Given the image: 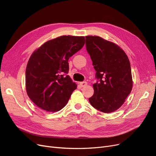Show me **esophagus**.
<instances>
[{"label":"esophagus","instance_id":"34e87169","mask_svg":"<svg viewBox=\"0 0 156 156\" xmlns=\"http://www.w3.org/2000/svg\"><path fill=\"white\" fill-rule=\"evenodd\" d=\"M87 85V83L86 82V81H82V82H80V85L81 87H85Z\"/></svg>","mask_w":156,"mask_h":156}]
</instances>
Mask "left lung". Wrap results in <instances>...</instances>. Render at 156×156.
<instances>
[{
  "instance_id": "8db88e82",
  "label": "left lung",
  "mask_w": 156,
  "mask_h": 156,
  "mask_svg": "<svg viewBox=\"0 0 156 156\" xmlns=\"http://www.w3.org/2000/svg\"><path fill=\"white\" fill-rule=\"evenodd\" d=\"M86 48L98 80L89 102L105 113L123 104L133 87L132 70L126 53L116 44L98 36H87Z\"/></svg>"
}]
</instances>
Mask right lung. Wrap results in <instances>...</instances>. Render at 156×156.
Segmentation results:
<instances>
[{"mask_svg":"<svg viewBox=\"0 0 156 156\" xmlns=\"http://www.w3.org/2000/svg\"><path fill=\"white\" fill-rule=\"evenodd\" d=\"M85 44L84 37L61 36L33 53L26 69V89L31 101L48 112L62 109L77 85L67 74L69 57Z\"/></svg>","mask_w":156,"mask_h":156,"instance_id":"right-lung-1","label":"right lung"}]
</instances>
